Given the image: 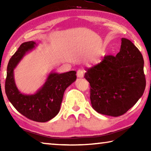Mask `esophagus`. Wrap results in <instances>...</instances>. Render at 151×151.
<instances>
[{
    "mask_svg": "<svg viewBox=\"0 0 151 151\" xmlns=\"http://www.w3.org/2000/svg\"><path fill=\"white\" fill-rule=\"evenodd\" d=\"M84 73H85V70L79 69L77 70V73H76V75L78 78H83L84 76Z\"/></svg>",
    "mask_w": 151,
    "mask_h": 151,
    "instance_id": "esophagus-1",
    "label": "esophagus"
}]
</instances>
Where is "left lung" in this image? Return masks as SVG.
Wrapping results in <instances>:
<instances>
[{
    "instance_id": "1",
    "label": "left lung",
    "mask_w": 151,
    "mask_h": 151,
    "mask_svg": "<svg viewBox=\"0 0 151 151\" xmlns=\"http://www.w3.org/2000/svg\"><path fill=\"white\" fill-rule=\"evenodd\" d=\"M116 56H104L101 62L86 68L93 108L99 113L119 116L133 106L144 93V60L131 40L122 38Z\"/></svg>"
}]
</instances>
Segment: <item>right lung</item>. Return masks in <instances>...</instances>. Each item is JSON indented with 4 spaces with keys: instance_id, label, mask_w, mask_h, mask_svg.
<instances>
[{
    "instance_id": "add662e5",
    "label": "right lung",
    "mask_w": 151,
    "mask_h": 151,
    "mask_svg": "<svg viewBox=\"0 0 151 151\" xmlns=\"http://www.w3.org/2000/svg\"><path fill=\"white\" fill-rule=\"evenodd\" d=\"M37 46L34 41L23 42L10 59L7 66L5 93L7 98L20 114L32 121L45 122L59 112L66 88L76 79L75 70L65 73H50L41 87L32 94L20 93L17 87L14 69L26 53Z\"/></svg>"
}]
</instances>
